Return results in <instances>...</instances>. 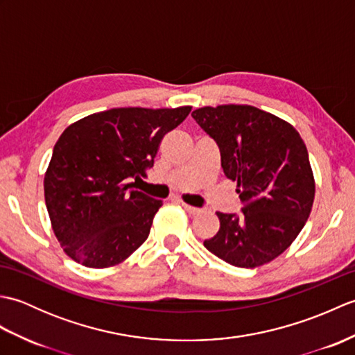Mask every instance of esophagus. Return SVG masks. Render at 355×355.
I'll return each mask as SVG.
<instances>
[{
  "label": "esophagus",
  "mask_w": 355,
  "mask_h": 355,
  "mask_svg": "<svg viewBox=\"0 0 355 355\" xmlns=\"http://www.w3.org/2000/svg\"><path fill=\"white\" fill-rule=\"evenodd\" d=\"M182 206L184 207V210L189 215H198L200 212H201V209L200 207H193V206H191V205H186V202H182Z\"/></svg>",
  "instance_id": "1"
}]
</instances>
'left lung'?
<instances>
[{"label": "left lung", "mask_w": 355, "mask_h": 355, "mask_svg": "<svg viewBox=\"0 0 355 355\" xmlns=\"http://www.w3.org/2000/svg\"><path fill=\"white\" fill-rule=\"evenodd\" d=\"M221 154L225 177L238 183L239 214L216 212L220 230L205 241L230 266L259 267L277 258L304 229L314 201V177L299 132L250 105L192 112Z\"/></svg>", "instance_id": "obj_1"}]
</instances>
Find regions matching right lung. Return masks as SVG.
Listing matches in <instances>:
<instances>
[{
	"label": "right lung",
	"instance_id": "add662e5",
	"mask_svg": "<svg viewBox=\"0 0 355 355\" xmlns=\"http://www.w3.org/2000/svg\"><path fill=\"white\" fill-rule=\"evenodd\" d=\"M191 107L112 108L61 134L44 178L53 232L71 259L89 268L122 262L145 243L162 200L135 191L154 166L164 134Z\"/></svg>",
	"mask_w": 355,
	"mask_h": 355
}]
</instances>
